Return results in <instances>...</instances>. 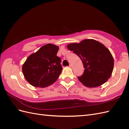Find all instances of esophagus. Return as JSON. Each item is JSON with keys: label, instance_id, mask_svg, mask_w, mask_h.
Masks as SVG:
<instances>
[{"label": "esophagus", "instance_id": "esophagus-1", "mask_svg": "<svg viewBox=\"0 0 129 129\" xmlns=\"http://www.w3.org/2000/svg\"><path fill=\"white\" fill-rule=\"evenodd\" d=\"M69 67H71V68H72V65L71 64H69Z\"/></svg>", "mask_w": 129, "mask_h": 129}]
</instances>
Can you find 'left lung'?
Here are the masks:
<instances>
[{"mask_svg": "<svg viewBox=\"0 0 129 129\" xmlns=\"http://www.w3.org/2000/svg\"><path fill=\"white\" fill-rule=\"evenodd\" d=\"M69 50L79 56L85 69L78 79L85 86L99 87L110 77L114 69V58L109 50L100 42L85 39L79 44L67 46Z\"/></svg>", "mask_w": 129, "mask_h": 129, "instance_id": "left-lung-1", "label": "left lung"}]
</instances>
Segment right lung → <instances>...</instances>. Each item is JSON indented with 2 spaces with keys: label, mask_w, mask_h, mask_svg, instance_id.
Wrapping results in <instances>:
<instances>
[{
  "label": "right lung",
  "mask_w": 129,
  "mask_h": 129,
  "mask_svg": "<svg viewBox=\"0 0 129 129\" xmlns=\"http://www.w3.org/2000/svg\"><path fill=\"white\" fill-rule=\"evenodd\" d=\"M58 50V46L48 44L28 57L22 70L29 84L45 88L57 80L62 69L61 58L56 55Z\"/></svg>",
  "instance_id": "1"
}]
</instances>
